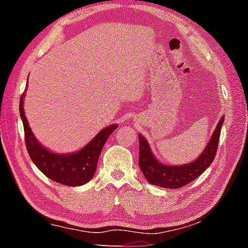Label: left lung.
<instances>
[{"mask_svg":"<svg viewBox=\"0 0 248 248\" xmlns=\"http://www.w3.org/2000/svg\"><path fill=\"white\" fill-rule=\"evenodd\" d=\"M223 121L224 116H222L202 153L195 161L184 165H166L159 162L149 142L139 133V166L146 180L155 186L177 189L199 177L215 159Z\"/></svg>","mask_w":248,"mask_h":248,"instance_id":"obj_1","label":"left lung"}]
</instances>
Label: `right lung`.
<instances>
[{"instance_id":"right-lung-1","label":"right lung","mask_w":248,"mask_h":248,"mask_svg":"<svg viewBox=\"0 0 248 248\" xmlns=\"http://www.w3.org/2000/svg\"><path fill=\"white\" fill-rule=\"evenodd\" d=\"M25 92L20 97L19 112L25 131V142L29 156L38 169L47 176L65 186H82L89 183L95 174L104 144L118 124H111L96 134L83 149L73 153H56L40 143L33 136L24 111Z\"/></svg>"}]
</instances>
